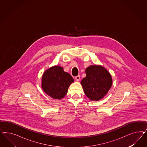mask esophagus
Here are the masks:
<instances>
[{
	"instance_id": "obj_1",
	"label": "esophagus",
	"mask_w": 147,
	"mask_h": 147,
	"mask_svg": "<svg viewBox=\"0 0 147 147\" xmlns=\"http://www.w3.org/2000/svg\"><path fill=\"white\" fill-rule=\"evenodd\" d=\"M75 79H76V81H79L80 79V76H76L75 77Z\"/></svg>"
}]
</instances>
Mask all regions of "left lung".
<instances>
[{"instance_id":"8db88e82","label":"left lung","mask_w":147,"mask_h":147,"mask_svg":"<svg viewBox=\"0 0 147 147\" xmlns=\"http://www.w3.org/2000/svg\"><path fill=\"white\" fill-rule=\"evenodd\" d=\"M86 73L81 82L86 95L94 101L103 98L112 85L109 73L101 66H90L86 68Z\"/></svg>"}]
</instances>
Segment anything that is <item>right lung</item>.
<instances>
[{"mask_svg":"<svg viewBox=\"0 0 147 147\" xmlns=\"http://www.w3.org/2000/svg\"><path fill=\"white\" fill-rule=\"evenodd\" d=\"M73 78L63 68L55 66L45 71L42 78V88L46 93L55 99H60L66 95Z\"/></svg>","mask_w":147,"mask_h":147,"instance_id":"right-lung-1","label":"right lung"}]
</instances>
